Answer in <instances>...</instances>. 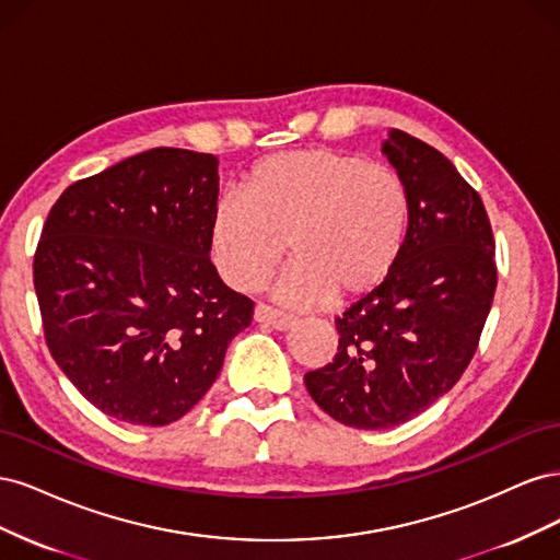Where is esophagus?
<instances>
[{"label": "esophagus", "instance_id": "obj_1", "mask_svg": "<svg viewBox=\"0 0 560 560\" xmlns=\"http://www.w3.org/2000/svg\"><path fill=\"white\" fill-rule=\"evenodd\" d=\"M254 322H259V325H268L278 331H287L294 325V317H290L287 313H280L270 306H257L254 308Z\"/></svg>", "mask_w": 560, "mask_h": 560}]
</instances>
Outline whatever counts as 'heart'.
<instances>
[{
  "label": "heart",
  "mask_w": 560,
  "mask_h": 560,
  "mask_svg": "<svg viewBox=\"0 0 560 560\" xmlns=\"http://www.w3.org/2000/svg\"><path fill=\"white\" fill-rule=\"evenodd\" d=\"M409 222V189L393 165L290 149L254 163L243 194L214 202L208 252L231 290L249 292L280 266L287 242L296 264L273 287L276 299L354 303L393 273Z\"/></svg>",
  "instance_id": "heart-1"
}]
</instances>
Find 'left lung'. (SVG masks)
Instances as JSON below:
<instances>
[{
    "mask_svg": "<svg viewBox=\"0 0 560 560\" xmlns=\"http://www.w3.org/2000/svg\"><path fill=\"white\" fill-rule=\"evenodd\" d=\"M381 151L411 198L401 257L336 317L331 364L303 378L322 411L358 430L401 425L460 381L498 284L493 229L455 165L397 128Z\"/></svg>",
    "mask_w": 560,
    "mask_h": 560,
    "instance_id": "1",
    "label": "left lung"
}]
</instances>
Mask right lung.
<instances>
[{"label": "right lung", "instance_id": "right-lung-1", "mask_svg": "<svg viewBox=\"0 0 560 560\" xmlns=\"http://www.w3.org/2000/svg\"><path fill=\"white\" fill-rule=\"evenodd\" d=\"M217 156L156 147L67 186L35 254L46 343L100 411L171 425L217 381L254 303L208 252Z\"/></svg>", "mask_w": 560, "mask_h": 560}]
</instances>
